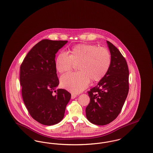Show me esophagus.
Listing matches in <instances>:
<instances>
[{"label":"esophagus","mask_w":153,"mask_h":153,"mask_svg":"<svg viewBox=\"0 0 153 153\" xmlns=\"http://www.w3.org/2000/svg\"><path fill=\"white\" fill-rule=\"evenodd\" d=\"M76 97H77V95H75V94H72V95H71V98H72V99L76 98Z\"/></svg>","instance_id":"obj_1"}]
</instances>
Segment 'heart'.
I'll use <instances>...</instances> for the list:
<instances>
[{
	"instance_id": "1",
	"label": "heart",
	"mask_w": 153,
	"mask_h": 153,
	"mask_svg": "<svg viewBox=\"0 0 153 153\" xmlns=\"http://www.w3.org/2000/svg\"><path fill=\"white\" fill-rule=\"evenodd\" d=\"M79 72L68 73L61 78V86L73 93H79L92 82L102 79L109 70L111 63L109 51L95 45L80 44L73 47L68 55L61 52L56 60L58 73L70 71L73 64H78Z\"/></svg>"
}]
</instances>
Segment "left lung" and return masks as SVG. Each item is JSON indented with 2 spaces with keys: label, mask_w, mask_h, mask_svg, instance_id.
I'll return each instance as SVG.
<instances>
[{
  "label": "left lung",
  "mask_w": 153,
  "mask_h": 153,
  "mask_svg": "<svg viewBox=\"0 0 153 153\" xmlns=\"http://www.w3.org/2000/svg\"><path fill=\"white\" fill-rule=\"evenodd\" d=\"M111 57L109 70L88 94L90 102L85 112L92 123L104 126L120 114L128 93L129 71L127 63L117 48L107 41Z\"/></svg>",
  "instance_id": "obj_1"
}]
</instances>
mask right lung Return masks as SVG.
I'll return each mask as SVG.
<instances>
[{"instance_id":"obj_1","label":"right lung","mask_w":153,"mask_h":153,"mask_svg":"<svg viewBox=\"0 0 153 153\" xmlns=\"http://www.w3.org/2000/svg\"><path fill=\"white\" fill-rule=\"evenodd\" d=\"M67 41L43 39L27 53L20 68L22 98L30 115L39 123L51 126L64 117L71 94L59 84L56 54Z\"/></svg>"}]
</instances>
